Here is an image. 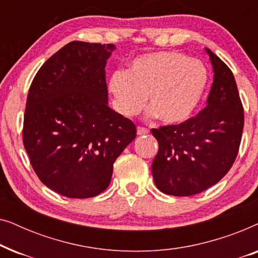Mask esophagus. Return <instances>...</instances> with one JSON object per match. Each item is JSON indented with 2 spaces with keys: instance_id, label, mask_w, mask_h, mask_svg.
Segmentation results:
<instances>
[{
  "instance_id": "1",
  "label": "esophagus",
  "mask_w": 258,
  "mask_h": 258,
  "mask_svg": "<svg viewBox=\"0 0 258 258\" xmlns=\"http://www.w3.org/2000/svg\"><path fill=\"white\" fill-rule=\"evenodd\" d=\"M149 133V130L147 128H143V126H137V135L142 136V135H147Z\"/></svg>"
}]
</instances>
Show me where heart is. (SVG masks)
<instances>
[{
    "instance_id": "obj_1",
    "label": "heart",
    "mask_w": 258,
    "mask_h": 258,
    "mask_svg": "<svg viewBox=\"0 0 258 258\" xmlns=\"http://www.w3.org/2000/svg\"><path fill=\"white\" fill-rule=\"evenodd\" d=\"M208 80L206 66L199 59L179 51H161L136 57L128 72H115L109 79V90L123 116L139 114L148 96L149 114L175 125L191 117Z\"/></svg>"
}]
</instances>
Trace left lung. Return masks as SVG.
<instances>
[{
    "label": "left lung",
    "mask_w": 258,
    "mask_h": 258,
    "mask_svg": "<svg viewBox=\"0 0 258 258\" xmlns=\"http://www.w3.org/2000/svg\"><path fill=\"white\" fill-rule=\"evenodd\" d=\"M206 50L214 69L207 107L181 124L151 129L158 142L151 171L167 195L204 191L224 177L238 154L244 114L235 77L218 56Z\"/></svg>",
    "instance_id": "left-lung-1"
}]
</instances>
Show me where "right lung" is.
Returning <instances> with one entry per match:
<instances>
[{
	"label": "right lung",
	"mask_w": 258,
	"mask_h": 258,
	"mask_svg": "<svg viewBox=\"0 0 258 258\" xmlns=\"http://www.w3.org/2000/svg\"><path fill=\"white\" fill-rule=\"evenodd\" d=\"M114 49L70 42L44 62L28 93L24 149L41 182L70 199L104 191L136 137L135 124L108 107L104 68Z\"/></svg>",
	"instance_id": "right-lung-1"
}]
</instances>
